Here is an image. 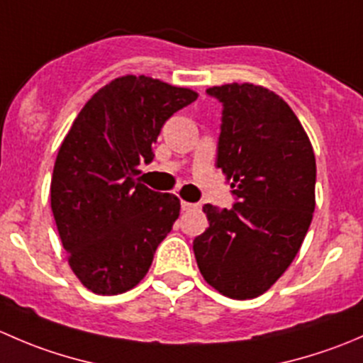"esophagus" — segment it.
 <instances>
[{
  "instance_id": "obj_1",
  "label": "esophagus",
  "mask_w": 363,
  "mask_h": 363,
  "mask_svg": "<svg viewBox=\"0 0 363 363\" xmlns=\"http://www.w3.org/2000/svg\"><path fill=\"white\" fill-rule=\"evenodd\" d=\"M199 207V205L196 203H189V202H181V208L184 212H188V211H193V208H196Z\"/></svg>"
}]
</instances>
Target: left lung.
Masks as SVG:
<instances>
[{
    "label": "left lung",
    "instance_id": "obj_1",
    "mask_svg": "<svg viewBox=\"0 0 363 363\" xmlns=\"http://www.w3.org/2000/svg\"><path fill=\"white\" fill-rule=\"evenodd\" d=\"M223 105L216 164L235 203H205L208 228L193 240L203 279L237 300L265 294L290 267L314 212L316 161L302 124L265 87L207 89Z\"/></svg>",
    "mask_w": 363,
    "mask_h": 363
}]
</instances>
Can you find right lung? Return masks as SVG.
<instances>
[{
	"label": "right lung",
	"mask_w": 363,
	"mask_h": 363,
	"mask_svg": "<svg viewBox=\"0 0 363 363\" xmlns=\"http://www.w3.org/2000/svg\"><path fill=\"white\" fill-rule=\"evenodd\" d=\"M196 98L126 75L101 87L73 121L54 164L50 207L69 267L93 294L137 286L179 218L177 196L142 184L138 164L151 163L163 124Z\"/></svg>",
	"instance_id": "1"
}]
</instances>
